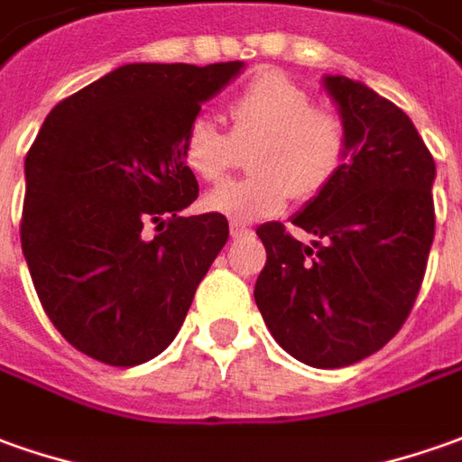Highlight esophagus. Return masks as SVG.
Masks as SVG:
<instances>
[{
  "label": "esophagus",
  "mask_w": 462,
  "mask_h": 462,
  "mask_svg": "<svg viewBox=\"0 0 462 462\" xmlns=\"http://www.w3.org/2000/svg\"><path fill=\"white\" fill-rule=\"evenodd\" d=\"M230 235L235 237V240H237V237H247V235H253V230H250V227H243V225H235V222H232Z\"/></svg>",
  "instance_id": "esophagus-1"
}]
</instances>
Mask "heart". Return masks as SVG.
<instances>
[{
  "label": "heart",
  "instance_id": "b5f03b06",
  "mask_svg": "<svg viewBox=\"0 0 462 462\" xmlns=\"http://www.w3.org/2000/svg\"><path fill=\"white\" fill-rule=\"evenodd\" d=\"M232 131L199 116L187 128L181 159L207 184L225 179L237 146L257 143L253 179L222 184L205 197V209L235 225L275 217L293 194L310 199L326 191L349 156L346 125L334 111L313 106V96L283 73H265L245 88L230 108Z\"/></svg>",
  "mask_w": 462,
  "mask_h": 462
}]
</instances>
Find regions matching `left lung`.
Instances as JSON below:
<instances>
[{"label":"left lung","instance_id":"1","mask_svg":"<svg viewBox=\"0 0 462 462\" xmlns=\"http://www.w3.org/2000/svg\"><path fill=\"white\" fill-rule=\"evenodd\" d=\"M349 134L337 181L291 222H265V268L255 303L273 338L293 359L337 369L362 362L402 328L435 237V162L410 116L362 80L323 75Z\"/></svg>","mask_w":462,"mask_h":462}]
</instances>
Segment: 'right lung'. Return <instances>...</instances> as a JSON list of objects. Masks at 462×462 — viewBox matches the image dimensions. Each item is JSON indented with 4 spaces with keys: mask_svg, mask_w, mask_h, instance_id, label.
<instances>
[{
    "mask_svg": "<svg viewBox=\"0 0 462 462\" xmlns=\"http://www.w3.org/2000/svg\"><path fill=\"white\" fill-rule=\"evenodd\" d=\"M245 62H131L58 103L24 159L22 253L52 326L75 349L136 366L174 341L230 237L181 217L199 184L187 128ZM157 225L153 238L143 230Z\"/></svg>",
    "mask_w": 462,
    "mask_h": 462,
    "instance_id": "obj_1",
    "label": "right lung"
}]
</instances>
